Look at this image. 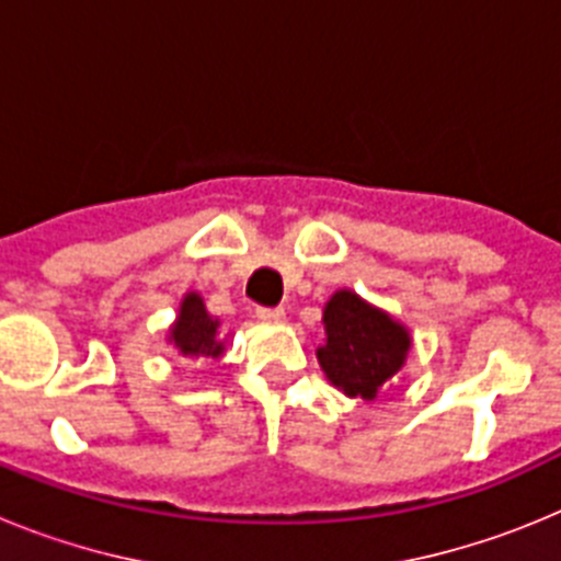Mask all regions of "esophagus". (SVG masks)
Listing matches in <instances>:
<instances>
[{
  "instance_id": "esophagus-1",
  "label": "esophagus",
  "mask_w": 561,
  "mask_h": 561,
  "mask_svg": "<svg viewBox=\"0 0 561 561\" xmlns=\"http://www.w3.org/2000/svg\"><path fill=\"white\" fill-rule=\"evenodd\" d=\"M255 317L261 320V323H284L286 311L284 309H264V306H261V309L255 311Z\"/></svg>"
}]
</instances>
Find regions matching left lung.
I'll return each instance as SVG.
<instances>
[{
  "label": "left lung",
  "instance_id": "obj_1",
  "mask_svg": "<svg viewBox=\"0 0 561 561\" xmlns=\"http://www.w3.org/2000/svg\"><path fill=\"white\" fill-rule=\"evenodd\" d=\"M325 340L317 362L351 399L374 401L408 362L413 336L404 323L351 289H336L323 309Z\"/></svg>",
  "mask_w": 561,
  "mask_h": 561
}]
</instances>
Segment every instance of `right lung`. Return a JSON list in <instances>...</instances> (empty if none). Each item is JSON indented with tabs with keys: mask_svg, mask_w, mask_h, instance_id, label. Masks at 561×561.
<instances>
[{
	"mask_svg": "<svg viewBox=\"0 0 561 561\" xmlns=\"http://www.w3.org/2000/svg\"><path fill=\"white\" fill-rule=\"evenodd\" d=\"M230 336V334H227ZM227 336H221L219 317H213L199 291H187L182 297L176 320L168 325V345L185 359H219L227 348Z\"/></svg>",
	"mask_w": 561,
	"mask_h": 561,
	"instance_id": "right-lung-1",
	"label": "right lung"
}]
</instances>
